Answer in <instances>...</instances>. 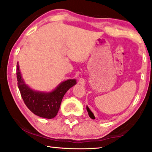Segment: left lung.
<instances>
[{"instance_id": "left-lung-1", "label": "left lung", "mask_w": 152, "mask_h": 152, "mask_svg": "<svg viewBox=\"0 0 152 152\" xmlns=\"http://www.w3.org/2000/svg\"><path fill=\"white\" fill-rule=\"evenodd\" d=\"M87 112H88V114H89V116L91 117V118L93 119H96V117H95L94 113H93L91 111V110L89 109L88 106H87Z\"/></svg>"}]
</instances>
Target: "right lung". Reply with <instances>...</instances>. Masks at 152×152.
<instances>
[{"label": "right lung", "instance_id": "right-lung-1", "mask_svg": "<svg viewBox=\"0 0 152 152\" xmlns=\"http://www.w3.org/2000/svg\"><path fill=\"white\" fill-rule=\"evenodd\" d=\"M16 74L18 87L27 107L35 115L46 119H53L57 115L65 93L76 84V79H68L50 92L37 91L31 89L24 82L18 62Z\"/></svg>", "mask_w": 152, "mask_h": 152}]
</instances>
